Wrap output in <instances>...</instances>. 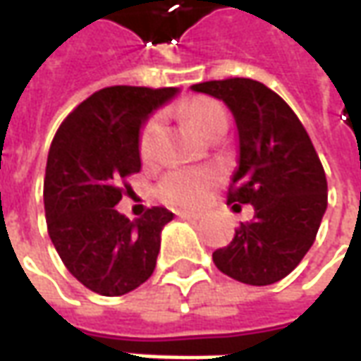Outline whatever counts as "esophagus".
<instances>
[{
  "instance_id": "1",
  "label": "esophagus",
  "mask_w": 361,
  "mask_h": 361,
  "mask_svg": "<svg viewBox=\"0 0 361 361\" xmlns=\"http://www.w3.org/2000/svg\"><path fill=\"white\" fill-rule=\"evenodd\" d=\"M178 216H180V219H183V220H193V222H195V220L201 219V216H203V214H201V212L180 211V212H178Z\"/></svg>"
}]
</instances>
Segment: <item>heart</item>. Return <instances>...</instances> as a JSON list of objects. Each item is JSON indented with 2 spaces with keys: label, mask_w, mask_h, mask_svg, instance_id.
I'll return each instance as SVG.
<instances>
[{
  "label": "heart",
  "mask_w": 361,
  "mask_h": 361,
  "mask_svg": "<svg viewBox=\"0 0 361 361\" xmlns=\"http://www.w3.org/2000/svg\"><path fill=\"white\" fill-rule=\"evenodd\" d=\"M181 114L185 116L189 126L195 129L197 133L209 135L226 121V111L222 110L219 102L211 98H195L181 106ZM158 133H160V119H150L147 126L142 127L141 139H139V152L145 160H149L154 154ZM219 176L212 170H176L164 176V180L158 185V195L166 203L173 207H199L211 195L212 188L216 185Z\"/></svg>",
  "instance_id": "1"
}]
</instances>
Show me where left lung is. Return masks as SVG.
<instances>
[{"mask_svg":"<svg viewBox=\"0 0 361 361\" xmlns=\"http://www.w3.org/2000/svg\"><path fill=\"white\" fill-rule=\"evenodd\" d=\"M226 104L238 127V168L228 203L253 204L255 216L235 230L212 261L251 286L282 280L315 242L326 211V178L310 135L276 92L253 79L193 85Z\"/></svg>","mask_w":361,"mask_h":361,"instance_id":"left-lung-1","label":"left lung"}]
</instances>
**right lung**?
I'll list each match as a JSON object with an SVG mask.
<instances>
[{"instance_id": "obj_1", "label": "right lung", "mask_w": 361, "mask_h": 361, "mask_svg": "<svg viewBox=\"0 0 361 361\" xmlns=\"http://www.w3.org/2000/svg\"><path fill=\"white\" fill-rule=\"evenodd\" d=\"M178 92L98 90L67 116L51 141L44 178L48 234L67 271L96 294H127L157 267L160 234L173 212L152 207L129 220L116 204L121 180L141 170V127Z\"/></svg>"}]
</instances>
